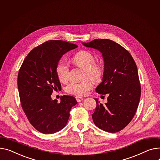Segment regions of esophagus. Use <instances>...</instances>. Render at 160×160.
Masks as SVG:
<instances>
[{
  "label": "esophagus",
  "mask_w": 160,
  "mask_h": 160,
  "mask_svg": "<svg viewBox=\"0 0 160 160\" xmlns=\"http://www.w3.org/2000/svg\"><path fill=\"white\" fill-rule=\"evenodd\" d=\"M76 100L78 102H80L82 100H83V98L82 97H76Z\"/></svg>",
  "instance_id": "esophagus-1"
}]
</instances>
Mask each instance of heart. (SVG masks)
<instances>
[{
	"label": "heart",
	"instance_id": "obj_1",
	"mask_svg": "<svg viewBox=\"0 0 160 160\" xmlns=\"http://www.w3.org/2000/svg\"><path fill=\"white\" fill-rule=\"evenodd\" d=\"M72 61L76 66L84 70L83 78L91 79L94 82L101 79L103 74L102 66L101 63L95 62L94 55L89 51L82 50L78 52L73 56ZM55 71L60 81H68L69 69L68 63L65 60H60L57 63ZM90 80L86 79L80 82H72L66 87V91L74 95H86L92 87V82Z\"/></svg>",
	"mask_w": 160,
	"mask_h": 160
}]
</instances>
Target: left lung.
<instances>
[{"instance_id": "left-lung-1", "label": "left lung", "mask_w": 160, "mask_h": 160, "mask_svg": "<svg viewBox=\"0 0 160 160\" xmlns=\"http://www.w3.org/2000/svg\"><path fill=\"white\" fill-rule=\"evenodd\" d=\"M82 44L100 51L104 61L102 82L96 91L109 97L105 105L95 98L94 123L105 131L119 132L131 122L140 102L141 86L136 63L128 51L111 40L95 39Z\"/></svg>"}]
</instances>
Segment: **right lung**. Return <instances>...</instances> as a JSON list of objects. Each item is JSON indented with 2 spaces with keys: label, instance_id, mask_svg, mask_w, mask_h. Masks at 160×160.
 <instances>
[{
  "label": "right lung",
  "instance_id": "right-lung-1",
  "mask_svg": "<svg viewBox=\"0 0 160 160\" xmlns=\"http://www.w3.org/2000/svg\"><path fill=\"white\" fill-rule=\"evenodd\" d=\"M77 45L63 40H48L32 49L21 66L17 79L21 106L29 123L43 134L55 133L66 127L69 112L77 102L63 95L52 100L53 90H60L55 68L63 55Z\"/></svg>",
  "mask_w": 160,
  "mask_h": 160
}]
</instances>
